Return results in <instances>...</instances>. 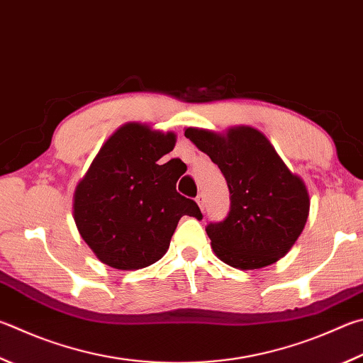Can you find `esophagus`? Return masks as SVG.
Masks as SVG:
<instances>
[{"instance_id":"34e87169","label":"esophagus","mask_w":363,"mask_h":363,"mask_svg":"<svg viewBox=\"0 0 363 363\" xmlns=\"http://www.w3.org/2000/svg\"><path fill=\"white\" fill-rule=\"evenodd\" d=\"M195 201H196V203H199V206H200V209L203 211V209H204V199H203V195H201V194H200L199 196H196V199H195Z\"/></svg>"}]
</instances>
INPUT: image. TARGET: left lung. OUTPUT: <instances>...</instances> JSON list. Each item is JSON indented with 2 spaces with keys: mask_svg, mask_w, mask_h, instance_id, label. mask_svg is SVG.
<instances>
[{
  "mask_svg": "<svg viewBox=\"0 0 363 363\" xmlns=\"http://www.w3.org/2000/svg\"><path fill=\"white\" fill-rule=\"evenodd\" d=\"M184 135L220 168L230 190L228 216L206 227L214 254L238 269L263 268L284 257L309 214L301 177L262 131L247 125L227 133L189 127Z\"/></svg>",
  "mask_w": 363,
  "mask_h": 363,
  "instance_id": "obj_1",
  "label": "left lung"
}]
</instances>
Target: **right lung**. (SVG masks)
<instances>
[{
  "mask_svg": "<svg viewBox=\"0 0 363 363\" xmlns=\"http://www.w3.org/2000/svg\"><path fill=\"white\" fill-rule=\"evenodd\" d=\"M174 144L173 131L125 123L103 144L76 186V227L108 267L128 272L152 265L168 250L182 216L201 217L196 203L176 190L184 171L169 168L173 160L159 162Z\"/></svg>",
  "mask_w": 363,
  "mask_h": 363,
  "instance_id": "add662e5",
  "label": "right lung"
}]
</instances>
